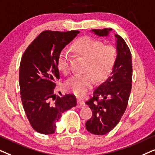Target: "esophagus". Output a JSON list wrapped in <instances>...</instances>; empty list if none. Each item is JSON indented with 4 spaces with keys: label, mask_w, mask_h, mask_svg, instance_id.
<instances>
[{
    "label": "esophagus",
    "mask_w": 155,
    "mask_h": 155,
    "mask_svg": "<svg viewBox=\"0 0 155 155\" xmlns=\"http://www.w3.org/2000/svg\"><path fill=\"white\" fill-rule=\"evenodd\" d=\"M77 102H78L77 107L80 108H80H83L84 107H85V106H86L85 103L84 102V101L81 100V99H78Z\"/></svg>",
    "instance_id": "obj_1"
}]
</instances>
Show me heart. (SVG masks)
Wrapping results in <instances>:
<instances>
[{"mask_svg":"<svg viewBox=\"0 0 155 155\" xmlns=\"http://www.w3.org/2000/svg\"><path fill=\"white\" fill-rule=\"evenodd\" d=\"M73 50L79 56L88 60L86 71H91L97 80L107 78L116 61V49L112 46H104L102 42L90 37H84L73 44ZM71 55L63 50L58 58V68L65 75L69 73ZM94 78L91 73L75 75L68 80L67 89L78 96H82L92 87Z\"/></svg>","mask_w":155,"mask_h":155,"instance_id":"obj_1","label":"heart"}]
</instances>
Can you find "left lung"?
Listing matches in <instances>:
<instances>
[{"label": "left lung", "mask_w": 155, "mask_h": 155, "mask_svg": "<svg viewBox=\"0 0 155 155\" xmlns=\"http://www.w3.org/2000/svg\"><path fill=\"white\" fill-rule=\"evenodd\" d=\"M112 29H92L98 37H107ZM116 61L111 75L93 92V97L86 101L92 116L86 122L87 130L92 134L105 135L118 123L126 111L132 87V56L126 41L115 35ZM99 98H102L99 101Z\"/></svg>", "instance_id": "obj_1"}]
</instances>
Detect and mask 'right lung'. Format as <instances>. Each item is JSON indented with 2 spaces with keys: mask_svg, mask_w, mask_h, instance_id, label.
Listing matches in <instances>:
<instances>
[{
  "mask_svg": "<svg viewBox=\"0 0 155 155\" xmlns=\"http://www.w3.org/2000/svg\"><path fill=\"white\" fill-rule=\"evenodd\" d=\"M79 31H44L27 47L21 59L19 81L23 108L37 132L50 135L63 112L77 105L71 94H54L60 78L58 58L60 53L75 39Z\"/></svg>",
  "mask_w": 155,
  "mask_h": 155,
  "instance_id": "add662e5",
  "label": "right lung"
}]
</instances>
